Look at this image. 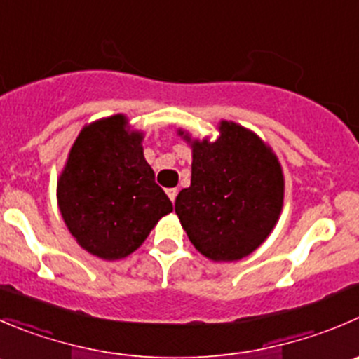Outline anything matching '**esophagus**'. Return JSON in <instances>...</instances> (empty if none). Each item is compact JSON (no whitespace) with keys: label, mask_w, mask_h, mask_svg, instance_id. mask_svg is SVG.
I'll list each match as a JSON object with an SVG mask.
<instances>
[{"label":"esophagus","mask_w":359,"mask_h":359,"mask_svg":"<svg viewBox=\"0 0 359 359\" xmlns=\"http://www.w3.org/2000/svg\"><path fill=\"white\" fill-rule=\"evenodd\" d=\"M166 194H168V198L172 201H175L177 194H179V191H177V187H170V189H166Z\"/></svg>","instance_id":"1"}]
</instances>
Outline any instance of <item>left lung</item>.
I'll list each match as a JSON object with an SVG mask.
<instances>
[{"label": "left lung", "instance_id": "left-lung-1", "mask_svg": "<svg viewBox=\"0 0 359 359\" xmlns=\"http://www.w3.org/2000/svg\"><path fill=\"white\" fill-rule=\"evenodd\" d=\"M219 130L214 144H193L191 186L177 196L175 212L203 256L236 261L276 226L284 179L277 158L256 135L235 123H221Z\"/></svg>", "mask_w": 359, "mask_h": 359}]
</instances>
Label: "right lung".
<instances>
[{
    "instance_id": "obj_1",
    "label": "right lung",
    "mask_w": 359,
    "mask_h": 359,
    "mask_svg": "<svg viewBox=\"0 0 359 359\" xmlns=\"http://www.w3.org/2000/svg\"><path fill=\"white\" fill-rule=\"evenodd\" d=\"M123 116L87 126L69 151L57 184L62 219L76 242L103 259H121L142 245L173 210L156 184L142 135L124 130Z\"/></svg>"
}]
</instances>
